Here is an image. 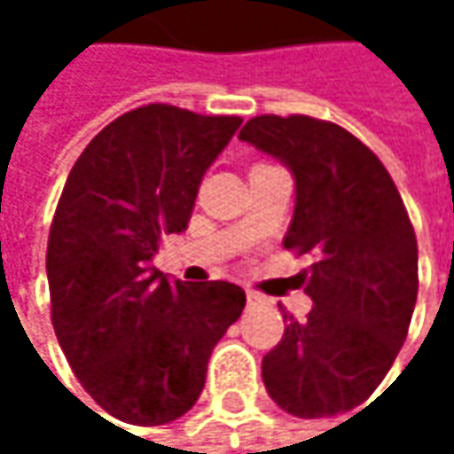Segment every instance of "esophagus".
Listing matches in <instances>:
<instances>
[{"label":"esophagus","instance_id":"1","mask_svg":"<svg viewBox=\"0 0 454 454\" xmlns=\"http://www.w3.org/2000/svg\"><path fill=\"white\" fill-rule=\"evenodd\" d=\"M247 302H249V305H260V302H262V297H260L257 292L247 289Z\"/></svg>","mask_w":454,"mask_h":454}]
</instances>
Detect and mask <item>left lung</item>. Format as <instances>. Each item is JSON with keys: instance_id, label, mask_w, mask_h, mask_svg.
Instances as JSON below:
<instances>
[{"instance_id": "1", "label": "left lung", "mask_w": 454, "mask_h": 454, "mask_svg": "<svg viewBox=\"0 0 454 454\" xmlns=\"http://www.w3.org/2000/svg\"><path fill=\"white\" fill-rule=\"evenodd\" d=\"M239 138L292 170L284 247L313 254L305 273L313 310L289 317L262 357L265 389L297 418L355 410L389 373L418 297V244L403 197L381 160L336 123L260 115Z\"/></svg>"}]
</instances>
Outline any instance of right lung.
Masks as SVG:
<instances>
[{
  "mask_svg": "<svg viewBox=\"0 0 454 454\" xmlns=\"http://www.w3.org/2000/svg\"><path fill=\"white\" fill-rule=\"evenodd\" d=\"M241 126L146 105L102 129L75 160L46 247L57 341L94 403L160 426L200 400L213 347L247 294L228 281H170L152 265L189 226L205 170Z\"/></svg>",
  "mask_w": 454,
  "mask_h": 454,
  "instance_id": "1",
  "label": "right lung"
}]
</instances>
